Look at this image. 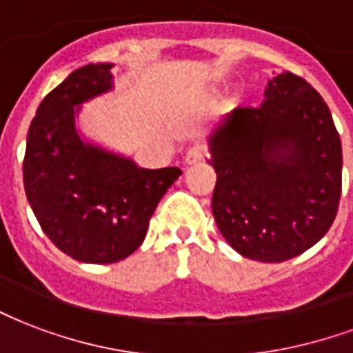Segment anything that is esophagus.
<instances>
[{
  "label": "esophagus",
  "instance_id": "obj_1",
  "mask_svg": "<svg viewBox=\"0 0 353 353\" xmlns=\"http://www.w3.org/2000/svg\"><path fill=\"white\" fill-rule=\"evenodd\" d=\"M203 157H205V148L203 145H192L189 151H187V155H185V164H196L200 161H203Z\"/></svg>",
  "mask_w": 353,
  "mask_h": 353
}]
</instances>
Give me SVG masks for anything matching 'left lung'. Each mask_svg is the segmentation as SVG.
I'll list each match as a JSON object with an SVG mask.
<instances>
[{"mask_svg":"<svg viewBox=\"0 0 353 353\" xmlns=\"http://www.w3.org/2000/svg\"><path fill=\"white\" fill-rule=\"evenodd\" d=\"M260 106H237L210 137L211 210L224 239L258 262L320 241L343 190V148L320 93L294 72L270 80Z\"/></svg>","mask_w":353,"mask_h":353,"instance_id":"obj_1","label":"left lung"}]
</instances>
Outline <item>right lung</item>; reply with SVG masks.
<instances>
[{
	"mask_svg": "<svg viewBox=\"0 0 353 353\" xmlns=\"http://www.w3.org/2000/svg\"><path fill=\"white\" fill-rule=\"evenodd\" d=\"M112 63L70 72L44 97L28 130L23 189L43 232L67 256L114 263L142 245L181 170L140 168L78 137V104L112 90Z\"/></svg>",
	"mask_w": 353,
	"mask_h": 353,
	"instance_id": "right-lung-1",
	"label": "right lung"
}]
</instances>
